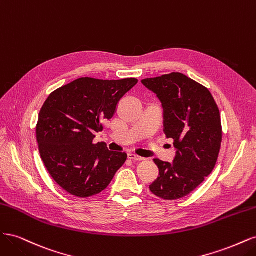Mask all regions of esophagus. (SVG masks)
<instances>
[{
    "label": "esophagus",
    "mask_w": 256,
    "mask_h": 256,
    "mask_svg": "<svg viewBox=\"0 0 256 256\" xmlns=\"http://www.w3.org/2000/svg\"><path fill=\"white\" fill-rule=\"evenodd\" d=\"M128 158H129L130 160H134V161H141V160L144 159V158H142V157H140V156H138V154H132V152H129V154H128Z\"/></svg>",
    "instance_id": "1"
}]
</instances>
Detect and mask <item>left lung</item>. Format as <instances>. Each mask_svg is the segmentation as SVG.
Wrapping results in <instances>:
<instances>
[{"label": "left lung", "instance_id": "1", "mask_svg": "<svg viewBox=\"0 0 256 256\" xmlns=\"http://www.w3.org/2000/svg\"><path fill=\"white\" fill-rule=\"evenodd\" d=\"M164 108V126L173 138L172 164L154 159L159 176L150 189L164 200L188 196L212 172L222 142L221 118L212 95L205 86L180 72L142 80Z\"/></svg>", "mask_w": 256, "mask_h": 256}]
</instances>
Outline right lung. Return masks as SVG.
I'll use <instances>...</instances> for the list:
<instances>
[{
	"label": "right lung",
	"mask_w": 256,
	"mask_h": 256,
	"mask_svg": "<svg viewBox=\"0 0 256 256\" xmlns=\"http://www.w3.org/2000/svg\"><path fill=\"white\" fill-rule=\"evenodd\" d=\"M136 79L80 78L49 95L38 116L40 157L56 182L70 194L88 198L110 184L127 154L92 143Z\"/></svg>",
	"instance_id": "add662e5"
}]
</instances>
